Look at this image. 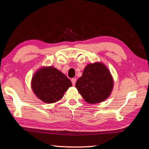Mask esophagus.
I'll return each mask as SVG.
<instances>
[{"instance_id": "1", "label": "esophagus", "mask_w": 149, "mask_h": 149, "mask_svg": "<svg viewBox=\"0 0 149 149\" xmlns=\"http://www.w3.org/2000/svg\"><path fill=\"white\" fill-rule=\"evenodd\" d=\"M71 81H72V85L74 86L75 85V83H76V79H75V78H73V79H72Z\"/></svg>"}]
</instances>
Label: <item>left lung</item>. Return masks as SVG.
I'll list each match as a JSON object with an SVG mask.
<instances>
[{
  "label": "left lung",
  "instance_id": "left-lung-1",
  "mask_svg": "<svg viewBox=\"0 0 149 149\" xmlns=\"http://www.w3.org/2000/svg\"><path fill=\"white\" fill-rule=\"evenodd\" d=\"M114 86V81L108 68L101 62L87 64L75 87L88 104H94L109 98Z\"/></svg>",
  "mask_w": 149,
  "mask_h": 149
}]
</instances>
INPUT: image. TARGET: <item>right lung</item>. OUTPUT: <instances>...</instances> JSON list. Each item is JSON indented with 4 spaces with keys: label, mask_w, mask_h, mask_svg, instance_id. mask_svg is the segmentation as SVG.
<instances>
[{
    "label": "right lung",
    "mask_w": 149,
    "mask_h": 149,
    "mask_svg": "<svg viewBox=\"0 0 149 149\" xmlns=\"http://www.w3.org/2000/svg\"><path fill=\"white\" fill-rule=\"evenodd\" d=\"M31 88L38 98L46 104L63 98L72 83L63 73L53 66H42L32 75Z\"/></svg>",
    "instance_id": "obj_1"
}]
</instances>
